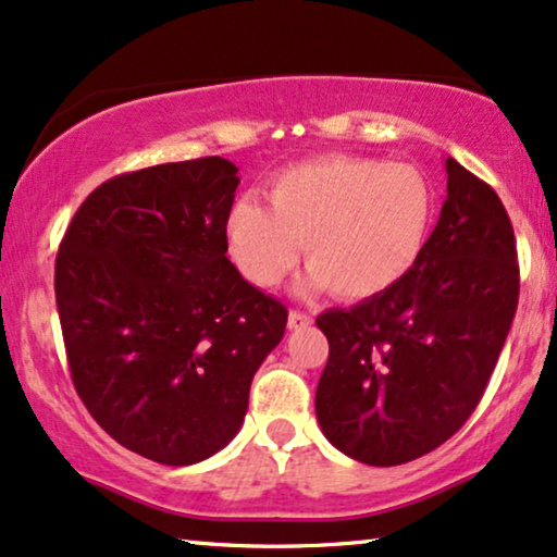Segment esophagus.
Listing matches in <instances>:
<instances>
[{
  "label": "esophagus",
  "instance_id": "1",
  "mask_svg": "<svg viewBox=\"0 0 557 557\" xmlns=\"http://www.w3.org/2000/svg\"><path fill=\"white\" fill-rule=\"evenodd\" d=\"M313 323V318L308 313H302V310H290V315H287V329L290 331H298V329H306V325Z\"/></svg>",
  "mask_w": 557,
  "mask_h": 557
}]
</instances>
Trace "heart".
Segmentation results:
<instances>
[{
    "mask_svg": "<svg viewBox=\"0 0 557 557\" xmlns=\"http://www.w3.org/2000/svg\"><path fill=\"white\" fill-rule=\"evenodd\" d=\"M255 198L234 203L226 239L236 267L259 287L280 285L306 242L310 287L367 300L397 285L425 249L435 213L430 177L410 162L323 154L285 168Z\"/></svg>",
    "mask_w": 557,
    "mask_h": 557,
    "instance_id": "1",
    "label": "heart"
}]
</instances>
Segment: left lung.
Returning <instances> with one entry per match:
<instances>
[{"label":"left lung","instance_id":"left-lung-1","mask_svg":"<svg viewBox=\"0 0 557 557\" xmlns=\"http://www.w3.org/2000/svg\"><path fill=\"white\" fill-rule=\"evenodd\" d=\"M446 173L441 219L412 270L382 295L315 318L329 338L318 422L341 454L369 466L414 461L471 418L520 300L499 196L454 158Z\"/></svg>","mask_w":557,"mask_h":557}]
</instances>
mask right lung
I'll use <instances>...</instances> for the list:
<instances>
[{
  "label": "right lung",
  "instance_id": "1",
  "mask_svg": "<svg viewBox=\"0 0 557 557\" xmlns=\"http://www.w3.org/2000/svg\"><path fill=\"white\" fill-rule=\"evenodd\" d=\"M234 162H165L101 183L55 257L71 380L119 446L165 466L239 433L287 308L228 262Z\"/></svg>",
  "mask_w": 557,
  "mask_h": 557
}]
</instances>
